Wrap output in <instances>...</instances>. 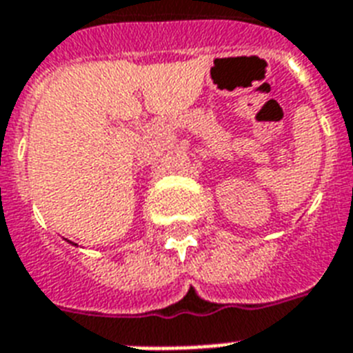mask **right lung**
I'll return each mask as SVG.
<instances>
[{
  "label": "right lung",
  "mask_w": 353,
  "mask_h": 353,
  "mask_svg": "<svg viewBox=\"0 0 353 353\" xmlns=\"http://www.w3.org/2000/svg\"><path fill=\"white\" fill-rule=\"evenodd\" d=\"M69 241V240H68ZM69 243H71V245H77V243H73V241H69Z\"/></svg>",
  "instance_id": "obj_1"
}]
</instances>
